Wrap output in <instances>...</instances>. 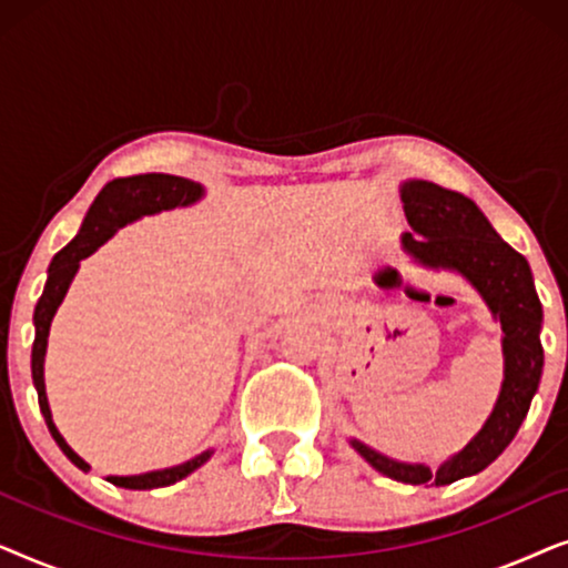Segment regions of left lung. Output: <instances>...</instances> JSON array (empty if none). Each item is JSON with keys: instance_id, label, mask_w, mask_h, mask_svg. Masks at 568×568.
<instances>
[{"instance_id": "8db88e82", "label": "left lung", "mask_w": 568, "mask_h": 568, "mask_svg": "<svg viewBox=\"0 0 568 568\" xmlns=\"http://www.w3.org/2000/svg\"><path fill=\"white\" fill-rule=\"evenodd\" d=\"M400 201L410 224V232L400 237L403 253L429 271L463 276L491 310L494 321L501 323V390L476 437L437 470L422 463L393 460L359 439H348V445L377 473L400 484L447 486L486 470L523 426L542 375V307L530 263L496 235L468 196L410 178L400 183Z\"/></svg>"}]
</instances>
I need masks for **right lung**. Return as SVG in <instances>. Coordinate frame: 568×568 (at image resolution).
I'll return each instance as SVG.
<instances>
[{"instance_id":"right-lung-1","label":"right lung","mask_w":568,"mask_h":568,"mask_svg":"<svg viewBox=\"0 0 568 568\" xmlns=\"http://www.w3.org/2000/svg\"><path fill=\"white\" fill-rule=\"evenodd\" d=\"M204 185L193 183L189 178L178 175H165V173H146V175H131V178H115L105 185L103 191L98 193V199L92 201V206L84 214L82 227L77 232L72 243L53 255L49 266V278H45L43 294L38 300L36 313H33V325H36V341H33V354H30V367H33V385L38 390V406H41V414L45 418V426H49L51 437L57 439L69 460H72L77 468L88 473L90 465L82 460L80 455L74 453L72 447L67 445V439L61 437L51 416L49 395H45V379H43V364H45V348H49V331L51 321L57 315L61 302H64L69 284L74 282L77 271H80V261L88 258L98 251L100 245H105L115 232L126 224L142 220V216H152L160 212H173V209L193 206L196 201L204 199ZM214 455V449H206L191 460L181 465H173V468L162 470H150L142 473V476H108L113 486L131 488V491H150V488H165L173 486L185 476H191L193 470H199L209 457Z\"/></svg>"}]
</instances>
